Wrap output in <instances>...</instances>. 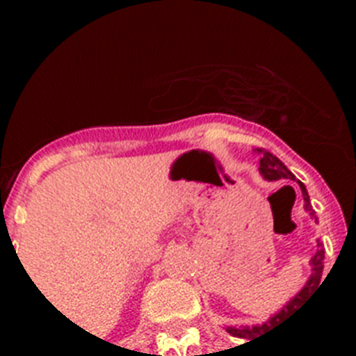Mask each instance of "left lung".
Segmentation results:
<instances>
[{"label": "left lung", "instance_id": "obj_1", "mask_svg": "<svg viewBox=\"0 0 356 356\" xmlns=\"http://www.w3.org/2000/svg\"><path fill=\"white\" fill-rule=\"evenodd\" d=\"M259 153L262 156H260V173L264 175V179H268V181H277V179H293L296 175H293L290 170H288L284 164H282L279 159H277L273 153H270V151L266 149H259ZM299 186H301V192H303V200H305V207H307V211L312 214V216L316 218V212L312 211V205H310V200H309V194H307V188H305V184L301 183V181H298ZM323 259H325V249H323V243L318 240V251H316V254L312 257V260H310V264H312V275H310L309 282L305 284V288L301 290V292L296 296V298L290 301V303L284 307V309L279 312V314H275L273 318H271L270 321H266V323H262L260 327H242V329H236V327H229L227 332H231L233 337H238V338H243V340H249V342H253V340H257V338L264 337V332H270L271 327L279 325L286 316L293 314V310H298L296 307H298L299 303H303V299L309 296L312 290H314L318 284L321 282V273H323ZM323 284V282H321ZM248 343V342H245Z\"/></svg>", "mask_w": 356, "mask_h": 356}]
</instances>
